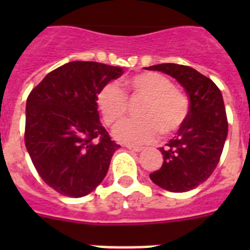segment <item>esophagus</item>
Wrapping results in <instances>:
<instances>
[{
  "label": "esophagus",
  "mask_w": 250,
  "mask_h": 250,
  "mask_svg": "<svg viewBox=\"0 0 250 250\" xmlns=\"http://www.w3.org/2000/svg\"><path fill=\"white\" fill-rule=\"evenodd\" d=\"M127 149L131 150V151H134V152H139V151H141V150H143V147H140V146H127Z\"/></svg>",
  "instance_id": "34e87169"
}]
</instances>
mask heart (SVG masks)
Listing matches in <instances>:
<instances>
[{
	"label": "heart",
	"mask_w": 250,
	"mask_h": 250,
	"mask_svg": "<svg viewBox=\"0 0 250 250\" xmlns=\"http://www.w3.org/2000/svg\"><path fill=\"white\" fill-rule=\"evenodd\" d=\"M131 101L144 100L139 107V120L120 124L114 136L126 144H147L160 135L170 136L182 129L189 115V99L176 89L170 79L154 71L132 75L125 83ZM105 125L116 126L126 118L129 101L123 90L115 83H106L96 95Z\"/></svg>",
	"instance_id": "heart-1"
}]
</instances>
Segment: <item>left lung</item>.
<instances>
[{"label": "left lung", "instance_id": "obj_1", "mask_svg": "<svg viewBox=\"0 0 250 250\" xmlns=\"http://www.w3.org/2000/svg\"><path fill=\"white\" fill-rule=\"evenodd\" d=\"M173 76L187 90L189 115L178 135L160 147L164 161L150 179L165 190L189 191L213 174L228 135V119L219 87L189 66L160 63L146 67Z\"/></svg>", "mask_w": 250, "mask_h": 250}]
</instances>
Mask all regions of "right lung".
<instances>
[{"mask_svg": "<svg viewBox=\"0 0 250 250\" xmlns=\"http://www.w3.org/2000/svg\"><path fill=\"white\" fill-rule=\"evenodd\" d=\"M123 74L118 66L72 61L28 95L26 149L41 179L61 195L85 196L105 178L120 145L101 125L96 95Z\"/></svg>", "mask_w": 250, "mask_h": 250, "instance_id": "right-lung-1", "label": "right lung"}]
</instances>
